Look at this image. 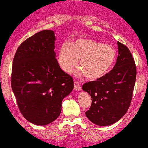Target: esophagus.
I'll list each match as a JSON object with an SVG mask.
<instances>
[{"label":"esophagus","mask_w":148,"mask_h":148,"mask_svg":"<svg viewBox=\"0 0 148 148\" xmlns=\"http://www.w3.org/2000/svg\"><path fill=\"white\" fill-rule=\"evenodd\" d=\"M74 89L75 90H81L82 89V85L79 83V81H74Z\"/></svg>","instance_id":"34e87169"}]
</instances>
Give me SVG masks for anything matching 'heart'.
Masks as SVG:
<instances>
[{"mask_svg": "<svg viewBox=\"0 0 148 148\" xmlns=\"http://www.w3.org/2000/svg\"><path fill=\"white\" fill-rule=\"evenodd\" d=\"M116 53L108 45L89 39H79L71 44H64L59 52L58 62L66 72H71L81 60L79 66L86 79L95 80L103 77L113 66Z\"/></svg>", "mask_w": 148, "mask_h": 148, "instance_id": "1", "label": "heart"}]
</instances>
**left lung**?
<instances>
[{"instance_id":"obj_1","label":"left lung","mask_w":148,"mask_h":148,"mask_svg":"<svg viewBox=\"0 0 148 148\" xmlns=\"http://www.w3.org/2000/svg\"><path fill=\"white\" fill-rule=\"evenodd\" d=\"M116 63L103 77L84 84L82 89L91 96L86 117L98 125L107 126L119 121L130 105L136 79V65L125 45L117 42Z\"/></svg>"}]
</instances>
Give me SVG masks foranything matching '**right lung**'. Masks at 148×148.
Returning <instances> with one entry per match:
<instances>
[{
  "instance_id": "1",
  "label": "right lung",
  "mask_w": 148,
  "mask_h": 148,
  "mask_svg": "<svg viewBox=\"0 0 148 148\" xmlns=\"http://www.w3.org/2000/svg\"><path fill=\"white\" fill-rule=\"evenodd\" d=\"M54 33L45 29L21 43L13 58L11 87L20 111L32 123L45 125L59 117L62 102L74 88L54 52Z\"/></svg>"
}]
</instances>
